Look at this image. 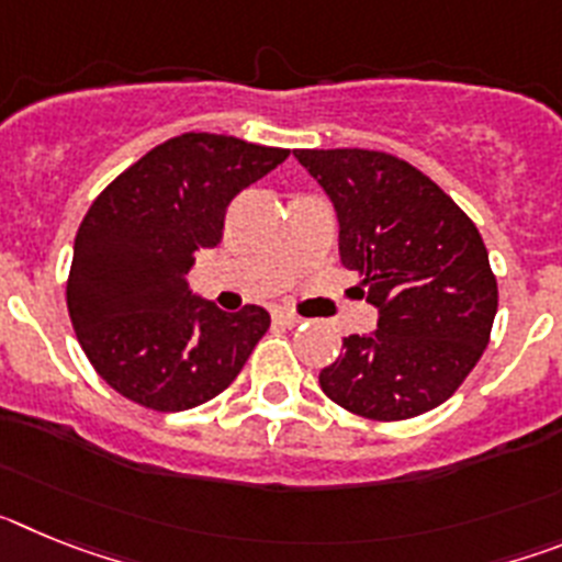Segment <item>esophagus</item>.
I'll list each match as a JSON object with an SVG mask.
<instances>
[{"label":"esophagus","mask_w":562,"mask_h":562,"mask_svg":"<svg viewBox=\"0 0 562 562\" xmlns=\"http://www.w3.org/2000/svg\"><path fill=\"white\" fill-rule=\"evenodd\" d=\"M272 317H276V324H281V326H297L301 321H304V317H297L295 312H290V310H276L272 312Z\"/></svg>","instance_id":"esophagus-1"}]
</instances>
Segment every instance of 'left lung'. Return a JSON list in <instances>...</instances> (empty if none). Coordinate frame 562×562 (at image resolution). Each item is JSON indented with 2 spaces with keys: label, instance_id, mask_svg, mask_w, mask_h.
I'll return each mask as SVG.
<instances>
[{
  "label": "left lung",
  "instance_id": "1",
  "mask_svg": "<svg viewBox=\"0 0 562 562\" xmlns=\"http://www.w3.org/2000/svg\"><path fill=\"white\" fill-rule=\"evenodd\" d=\"M340 225L376 331L342 337L321 389L351 414L411 419L453 396L490 342L498 284L481 233L434 180L366 148H297Z\"/></svg>",
  "mask_w": 562,
  "mask_h": 562
}]
</instances>
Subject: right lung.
<instances>
[{"label": "right lung", "instance_id": "right-lung-1", "mask_svg": "<svg viewBox=\"0 0 562 562\" xmlns=\"http://www.w3.org/2000/svg\"><path fill=\"white\" fill-rule=\"evenodd\" d=\"M286 148L188 132L151 148L92 202L78 227L67 306L83 355L126 400L188 411L236 380L270 329L261 306L222 312L188 290L193 256L222 241L238 191Z\"/></svg>", "mask_w": 562, "mask_h": 562}]
</instances>
